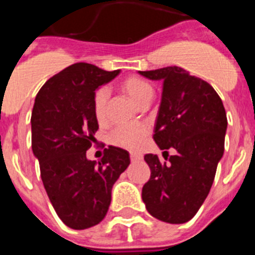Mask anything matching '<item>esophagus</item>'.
<instances>
[{
	"instance_id": "obj_1",
	"label": "esophagus",
	"mask_w": 255,
	"mask_h": 255,
	"mask_svg": "<svg viewBox=\"0 0 255 255\" xmlns=\"http://www.w3.org/2000/svg\"><path fill=\"white\" fill-rule=\"evenodd\" d=\"M130 159H131V162H139L141 159V155L140 154H130Z\"/></svg>"
}]
</instances>
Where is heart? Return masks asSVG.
I'll use <instances>...</instances> for the list:
<instances>
[{"mask_svg":"<svg viewBox=\"0 0 255 255\" xmlns=\"http://www.w3.org/2000/svg\"><path fill=\"white\" fill-rule=\"evenodd\" d=\"M121 89L140 106L144 102H149L153 96V88L147 80L138 76H129L124 79L120 84ZM110 92L106 87L98 88L93 96V112L97 121L103 123L107 116V102ZM149 128L143 123L124 124L116 126L110 134V141L116 147L124 148L130 152H138L147 138Z\"/></svg>","mask_w":255,"mask_h":255,"instance_id":"heart-1","label":"heart"}]
</instances>
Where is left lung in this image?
Returning a JSON list of instances; mask_svg holds the SVG:
<instances>
[{"label": "left lung", "instance_id": "obj_1", "mask_svg": "<svg viewBox=\"0 0 255 255\" xmlns=\"http://www.w3.org/2000/svg\"><path fill=\"white\" fill-rule=\"evenodd\" d=\"M139 74L162 80L161 106L153 139L163 153L176 154L161 162L145 154L150 177L141 198L153 217L168 224H185L208 195L225 150L227 117L224 103L211 84L179 66Z\"/></svg>", "mask_w": 255, "mask_h": 255}]
</instances>
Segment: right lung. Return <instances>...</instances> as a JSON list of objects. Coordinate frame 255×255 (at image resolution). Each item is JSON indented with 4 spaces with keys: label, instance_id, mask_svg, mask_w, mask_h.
<instances>
[{
    "label": "right lung",
    "instance_id": "1",
    "mask_svg": "<svg viewBox=\"0 0 255 255\" xmlns=\"http://www.w3.org/2000/svg\"><path fill=\"white\" fill-rule=\"evenodd\" d=\"M119 73L78 62L48 79L35 97L31 149L52 206L70 229L100 224L111 203L112 186L130 164L129 152L112 145L98 163L87 158L98 130L94 92Z\"/></svg>",
    "mask_w": 255,
    "mask_h": 255
}]
</instances>
